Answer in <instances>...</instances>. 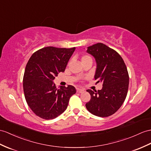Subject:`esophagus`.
<instances>
[{
	"instance_id": "obj_1",
	"label": "esophagus",
	"mask_w": 151,
	"mask_h": 151,
	"mask_svg": "<svg viewBox=\"0 0 151 151\" xmlns=\"http://www.w3.org/2000/svg\"><path fill=\"white\" fill-rule=\"evenodd\" d=\"M76 91L78 93H83L84 90L83 89H81V88H77Z\"/></svg>"
}]
</instances>
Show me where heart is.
Returning <instances> with one entry per match:
<instances>
[{
    "label": "heart",
    "mask_w": 151,
    "mask_h": 151,
    "mask_svg": "<svg viewBox=\"0 0 151 151\" xmlns=\"http://www.w3.org/2000/svg\"><path fill=\"white\" fill-rule=\"evenodd\" d=\"M90 60H92V59H91V58L90 56H88V55H83V56L81 57V62L82 64Z\"/></svg>",
    "instance_id": "heart-1"
}]
</instances>
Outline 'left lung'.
Wrapping results in <instances>:
<instances>
[{
	"mask_svg": "<svg viewBox=\"0 0 151 151\" xmlns=\"http://www.w3.org/2000/svg\"><path fill=\"white\" fill-rule=\"evenodd\" d=\"M87 52L97 62L95 79L102 83L101 90H87L91 99L86 108L91 114L101 117L112 115L122 105L129 87V73L120 55L102 43L88 47Z\"/></svg>",
	"mask_w": 151,
	"mask_h": 151,
	"instance_id": "1",
	"label": "left lung"
}]
</instances>
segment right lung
I'll use <instances>...</instances> for the list:
<instances>
[{"mask_svg":"<svg viewBox=\"0 0 151 151\" xmlns=\"http://www.w3.org/2000/svg\"><path fill=\"white\" fill-rule=\"evenodd\" d=\"M75 49L43 47L29 60L23 78L24 92L28 106L36 116L54 119L67 109L76 88L68 85L58 89L53 80L59 73L65 71Z\"/></svg>","mask_w":151,"mask_h":151,"instance_id":"1","label":"right lung"}]
</instances>
